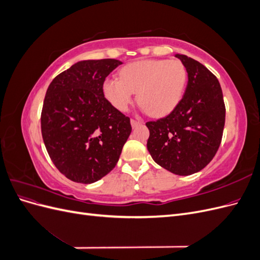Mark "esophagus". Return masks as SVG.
<instances>
[{
  "label": "esophagus",
  "mask_w": 260,
  "mask_h": 260,
  "mask_svg": "<svg viewBox=\"0 0 260 260\" xmlns=\"http://www.w3.org/2000/svg\"><path fill=\"white\" fill-rule=\"evenodd\" d=\"M141 123V121L140 120H136V119H131V125H132V127L133 128H135V127H137V125L138 124H140Z\"/></svg>",
  "instance_id": "34e87169"
}]
</instances>
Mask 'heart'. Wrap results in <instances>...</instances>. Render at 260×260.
Instances as JSON below:
<instances>
[{"label":"heart","instance_id":"1","mask_svg":"<svg viewBox=\"0 0 260 260\" xmlns=\"http://www.w3.org/2000/svg\"><path fill=\"white\" fill-rule=\"evenodd\" d=\"M120 79L108 78L103 93L115 108L128 111L138 93V102L153 117L170 114L182 100L187 72L178 59H146L133 61L121 68Z\"/></svg>","mask_w":260,"mask_h":260}]
</instances>
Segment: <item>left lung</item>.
Wrapping results in <instances>:
<instances>
[{
	"instance_id": "obj_1",
	"label": "left lung",
	"mask_w": 260,
	"mask_h": 260,
	"mask_svg": "<svg viewBox=\"0 0 260 260\" xmlns=\"http://www.w3.org/2000/svg\"><path fill=\"white\" fill-rule=\"evenodd\" d=\"M186 68L182 100L166 117L147 121V149L152 158L172 174H195L214 158L221 143L225 106L216 76L186 55L177 54Z\"/></svg>"
}]
</instances>
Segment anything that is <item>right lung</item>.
Listing matches in <instances>:
<instances>
[{
	"mask_svg": "<svg viewBox=\"0 0 260 260\" xmlns=\"http://www.w3.org/2000/svg\"><path fill=\"white\" fill-rule=\"evenodd\" d=\"M122 62L81 60L50 83L41 132L59 172L78 183H93L111 172L131 133L130 118L105 99L106 77Z\"/></svg>",
	"mask_w": 260,
	"mask_h": 260,
	"instance_id": "1",
	"label": "right lung"
}]
</instances>
